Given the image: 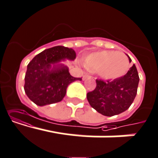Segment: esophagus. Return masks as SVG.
Here are the masks:
<instances>
[{
	"mask_svg": "<svg viewBox=\"0 0 158 158\" xmlns=\"http://www.w3.org/2000/svg\"><path fill=\"white\" fill-rule=\"evenodd\" d=\"M91 77L89 76V75H85V76H83V77H82V79H83V81L86 80V79H88V78H91Z\"/></svg>",
	"mask_w": 158,
	"mask_h": 158,
	"instance_id": "34e87169",
	"label": "esophagus"
}]
</instances>
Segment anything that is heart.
<instances>
[{
	"instance_id": "b5f03b06",
	"label": "heart",
	"mask_w": 158,
	"mask_h": 158,
	"mask_svg": "<svg viewBox=\"0 0 158 158\" xmlns=\"http://www.w3.org/2000/svg\"><path fill=\"white\" fill-rule=\"evenodd\" d=\"M87 69L98 70L106 80H115L127 74L130 67L129 57L124 52L102 50L89 54L85 60Z\"/></svg>"
}]
</instances>
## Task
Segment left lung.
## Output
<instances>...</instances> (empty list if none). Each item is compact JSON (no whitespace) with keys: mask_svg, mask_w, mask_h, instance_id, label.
<instances>
[{"mask_svg":"<svg viewBox=\"0 0 158 158\" xmlns=\"http://www.w3.org/2000/svg\"><path fill=\"white\" fill-rule=\"evenodd\" d=\"M129 57V56H128ZM129 60L131 61L130 57ZM139 75L133 64L122 77L112 81L96 80V88L87 94L88 102L93 109L106 116H113L130 108L137 92Z\"/></svg>","mask_w":158,"mask_h":158,"instance_id":"8db88e82","label":"left lung"}]
</instances>
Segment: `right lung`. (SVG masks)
Here are the masks:
<instances>
[{"label":"right lung","mask_w":158,"mask_h":158,"mask_svg":"<svg viewBox=\"0 0 158 158\" xmlns=\"http://www.w3.org/2000/svg\"><path fill=\"white\" fill-rule=\"evenodd\" d=\"M76 52L63 46L45 49L36 55L27 66L25 77V94L39 106L61 102L70 84L81 78L70 74L66 60H74Z\"/></svg>","instance_id":"right-lung-1"}]
</instances>
